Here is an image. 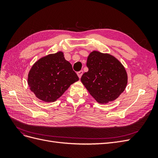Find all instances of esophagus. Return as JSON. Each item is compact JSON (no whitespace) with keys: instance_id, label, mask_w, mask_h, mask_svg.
Here are the masks:
<instances>
[{"instance_id":"obj_1","label":"esophagus","mask_w":158,"mask_h":158,"mask_svg":"<svg viewBox=\"0 0 158 158\" xmlns=\"http://www.w3.org/2000/svg\"><path fill=\"white\" fill-rule=\"evenodd\" d=\"M77 74H78V77L80 78H81V76H82V74H83V71H82V70H80V71L78 72V73H77Z\"/></svg>"}]
</instances>
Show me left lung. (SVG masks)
Returning <instances> with one entry per match:
<instances>
[{
  "instance_id": "left-lung-1",
  "label": "left lung",
  "mask_w": 158,
  "mask_h": 158,
  "mask_svg": "<svg viewBox=\"0 0 158 158\" xmlns=\"http://www.w3.org/2000/svg\"><path fill=\"white\" fill-rule=\"evenodd\" d=\"M88 71L81 82L99 103L116 99L127 84L125 69L116 58L98 51L91 52L87 59Z\"/></svg>"
}]
</instances>
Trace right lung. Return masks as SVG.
I'll return each instance as SVG.
<instances>
[{
    "label": "right lung",
    "instance_id": "right-lung-1",
    "mask_svg": "<svg viewBox=\"0 0 158 158\" xmlns=\"http://www.w3.org/2000/svg\"><path fill=\"white\" fill-rule=\"evenodd\" d=\"M78 80L72 64L59 51L37 60L28 74L27 83L38 99L53 102Z\"/></svg>",
    "mask_w": 158,
    "mask_h": 158
}]
</instances>
